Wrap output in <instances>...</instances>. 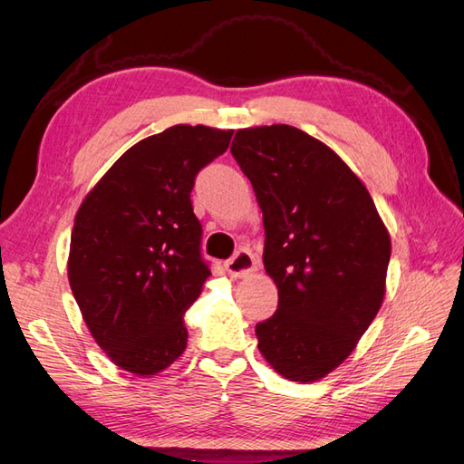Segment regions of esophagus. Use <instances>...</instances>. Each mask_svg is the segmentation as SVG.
Instances as JSON below:
<instances>
[{"label":"esophagus","mask_w":464,"mask_h":464,"mask_svg":"<svg viewBox=\"0 0 464 464\" xmlns=\"http://www.w3.org/2000/svg\"><path fill=\"white\" fill-rule=\"evenodd\" d=\"M227 271L230 276H237V278H244L247 275H251L254 271H257V263H256V257L251 256V251L247 249H240L236 251L234 257H230L227 261Z\"/></svg>","instance_id":"obj_1"}]
</instances>
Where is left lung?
Instances as JSON below:
<instances>
[{"instance_id":"8db88e82","label":"left lung","mask_w":464,"mask_h":464,"mask_svg":"<svg viewBox=\"0 0 464 464\" xmlns=\"http://www.w3.org/2000/svg\"><path fill=\"white\" fill-rule=\"evenodd\" d=\"M230 150L254 186L278 288V310L256 327L259 353L290 382L314 383L353 354L382 307L391 236L362 179L305 131L237 130Z\"/></svg>"}]
</instances>
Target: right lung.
I'll use <instances>...</instances> for the list:
<instances>
[{
    "label": "right lung",
    "instance_id": "right-lung-1",
    "mask_svg": "<svg viewBox=\"0 0 464 464\" xmlns=\"http://www.w3.org/2000/svg\"><path fill=\"white\" fill-rule=\"evenodd\" d=\"M232 130L172 125L135 143L85 195L67 276L96 344L118 368L149 377L188 346L184 314L210 271L189 193L228 149Z\"/></svg>",
    "mask_w": 464,
    "mask_h": 464
}]
</instances>
